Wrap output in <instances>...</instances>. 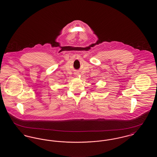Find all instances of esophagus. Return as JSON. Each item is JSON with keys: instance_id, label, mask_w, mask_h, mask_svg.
Returning <instances> with one entry per match:
<instances>
[{"instance_id": "1", "label": "esophagus", "mask_w": 157, "mask_h": 157, "mask_svg": "<svg viewBox=\"0 0 157 157\" xmlns=\"http://www.w3.org/2000/svg\"><path fill=\"white\" fill-rule=\"evenodd\" d=\"M75 75H78V74H75Z\"/></svg>"}]
</instances>
